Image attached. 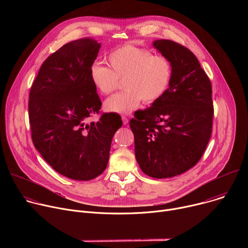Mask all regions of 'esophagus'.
I'll list each match as a JSON object with an SVG mask.
<instances>
[{
	"label": "esophagus",
	"mask_w": 248,
	"mask_h": 248,
	"mask_svg": "<svg viewBox=\"0 0 248 248\" xmlns=\"http://www.w3.org/2000/svg\"><path fill=\"white\" fill-rule=\"evenodd\" d=\"M122 120H123V124L125 125V124H127V123H128V119L126 118V117H124V116H123L122 117Z\"/></svg>",
	"instance_id": "34e87169"
}]
</instances>
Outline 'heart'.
<instances>
[{"mask_svg": "<svg viewBox=\"0 0 248 248\" xmlns=\"http://www.w3.org/2000/svg\"><path fill=\"white\" fill-rule=\"evenodd\" d=\"M111 67L94 62L89 77L94 87L104 95L115 91L120 79H124V91L117 93L104 103L106 111L127 115L143 100L151 104L159 100L169 89L172 79L170 60L155 56L147 48L125 45L109 55Z\"/></svg>", "mask_w": 248, "mask_h": 248, "instance_id": "obj_1", "label": "heart"}]
</instances>
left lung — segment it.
Wrapping results in <instances>:
<instances>
[{"mask_svg":"<svg viewBox=\"0 0 248 248\" xmlns=\"http://www.w3.org/2000/svg\"><path fill=\"white\" fill-rule=\"evenodd\" d=\"M153 46L171 62L172 79L151 107L134 113L129 126L141 170L166 179L200 160L211 137L214 108L210 79L194 54L170 40H155Z\"/></svg>","mask_w":248,"mask_h":248,"instance_id":"1","label":"left lung"}]
</instances>
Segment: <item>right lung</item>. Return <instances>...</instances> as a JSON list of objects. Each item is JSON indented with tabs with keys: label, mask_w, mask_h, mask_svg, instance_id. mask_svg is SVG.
I'll return each instance as SVG.
<instances>
[{
	"label": "right lung",
	"mask_w": 248,
	"mask_h": 248,
	"mask_svg": "<svg viewBox=\"0 0 248 248\" xmlns=\"http://www.w3.org/2000/svg\"><path fill=\"white\" fill-rule=\"evenodd\" d=\"M101 44L91 38L66 43L41 65L29 93L33 144L44 160L68 179L89 181L107 167L120 115L98 114L101 100L89 77Z\"/></svg>",
	"instance_id": "1"
}]
</instances>
